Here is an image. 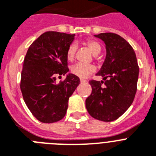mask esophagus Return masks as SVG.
Returning <instances> with one entry per match:
<instances>
[{
	"mask_svg": "<svg viewBox=\"0 0 156 156\" xmlns=\"http://www.w3.org/2000/svg\"><path fill=\"white\" fill-rule=\"evenodd\" d=\"M80 82H82V83H85V82H86V81L85 80V79H82V78H81Z\"/></svg>",
	"mask_w": 156,
	"mask_h": 156,
	"instance_id": "obj_1",
	"label": "esophagus"
}]
</instances>
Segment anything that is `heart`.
<instances>
[{
	"mask_svg": "<svg viewBox=\"0 0 156 156\" xmlns=\"http://www.w3.org/2000/svg\"><path fill=\"white\" fill-rule=\"evenodd\" d=\"M85 45L89 48L91 53L94 55H97L101 52V46L98 42L94 41V40H89V41L85 43ZM76 50H77V46L76 44H72L71 45L69 46V48L66 51V58L68 60L72 61L74 58L76 54ZM95 70V66L91 64H82V63H77L74 66H72L71 71L74 75L78 76L79 78H87L90 74H92L93 72Z\"/></svg>",
	"mask_w": 156,
	"mask_h": 156,
	"instance_id": "b5f03b06",
	"label": "heart"
}]
</instances>
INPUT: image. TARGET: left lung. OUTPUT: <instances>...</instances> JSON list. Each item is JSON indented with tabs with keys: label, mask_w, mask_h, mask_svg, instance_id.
I'll use <instances>...</instances> for the list:
<instances>
[{
	"label": "left lung",
	"mask_w": 156,
	"mask_h": 156,
	"mask_svg": "<svg viewBox=\"0 0 156 156\" xmlns=\"http://www.w3.org/2000/svg\"><path fill=\"white\" fill-rule=\"evenodd\" d=\"M94 37L105 43L106 56L96 74L103 81H90L92 93L86 98V107L94 118L110 122L124 114L133 104L139 66L134 50L124 38L110 32L94 35Z\"/></svg>",
	"instance_id": "obj_1"
}]
</instances>
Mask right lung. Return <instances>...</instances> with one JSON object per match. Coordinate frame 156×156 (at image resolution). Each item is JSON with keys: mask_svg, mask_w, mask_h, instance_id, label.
Returning <instances> with one entry per match:
<instances>
[{"mask_svg": "<svg viewBox=\"0 0 156 156\" xmlns=\"http://www.w3.org/2000/svg\"><path fill=\"white\" fill-rule=\"evenodd\" d=\"M74 34L47 31L31 44L23 60L20 90L24 102L33 116L43 123L62 120L68 101L80 83L78 76L69 73L66 51ZM67 74L63 82L57 76Z\"/></svg>", "mask_w": 156, "mask_h": 156, "instance_id": "obj_1", "label": "right lung"}]
</instances>
